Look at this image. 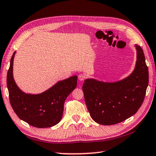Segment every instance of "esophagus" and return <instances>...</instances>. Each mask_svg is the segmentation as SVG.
I'll return each instance as SVG.
<instances>
[{
  "mask_svg": "<svg viewBox=\"0 0 156 156\" xmlns=\"http://www.w3.org/2000/svg\"><path fill=\"white\" fill-rule=\"evenodd\" d=\"M84 78H85V76L83 74H79L78 75V80L80 81H83L84 80Z\"/></svg>",
  "mask_w": 156,
  "mask_h": 156,
  "instance_id": "1",
  "label": "esophagus"
}]
</instances>
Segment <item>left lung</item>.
<instances>
[{
	"mask_svg": "<svg viewBox=\"0 0 156 156\" xmlns=\"http://www.w3.org/2000/svg\"><path fill=\"white\" fill-rule=\"evenodd\" d=\"M136 67L130 75L114 83L84 80V100L92 119L102 125L122 122L138 112L143 102L149 84V71L143 50L135 45Z\"/></svg>",
	"mask_w": 156,
	"mask_h": 156,
	"instance_id": "left-lung-1",
	"label": "left lung"
}]
</instances>
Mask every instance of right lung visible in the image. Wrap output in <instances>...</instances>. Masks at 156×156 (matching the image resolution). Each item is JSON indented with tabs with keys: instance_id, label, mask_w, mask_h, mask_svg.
<instances>
[{
	"instance_id": "right-lung-1",
	"label": "right lung",
	"mask_w": 156,
	"mask_h": 156,
	"mask_svg": "<svg viewBox=\"0 0 156 156\" xmlns=\"http://www.w3.org/2000/svg\"><path fill=\"white\" fill-rule=\"evenodd\" d=\"M13 54L7 72V85L9 101L18 117L38 128L51 127L61 120L67 97L77 86V76L58 81L38 94H26L17 86L13 76Z\"/></svg>"
}]
</instances>
